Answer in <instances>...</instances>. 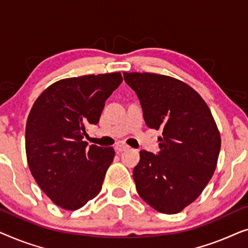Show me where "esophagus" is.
Wrapping results in <instances>:
<instances>
[{
    "mask_svg": "<svg viewBox=\"0 0 248 248\" xmlns=\"http://www.w3.org/2000/svg\"><path fill=\"white\" fill-rule=\"evenodd\" d=\"M128 148H130V147H128L127 144L123 143V142H118V143H116V145H115V147H114L115 151H116L117 154H120V152H123L125 150H127Z\"/></svg>",
    "mask_w": 248,
    "mask_h": 248,
    "instance_id": "esophagus-1",
    "label": "esophagus"
}]
</instances>
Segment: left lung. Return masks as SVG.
<instances>
[{
	"label": "left lung",
	"instance_id": "left-lung-1",
	"mask_svg": "<svg viewBox=\"0 0 248 248\" xmlns=\"http://www.w3.org/2000/svg\"><path fill=\"white\" fill-rule=\"evenodd\" d=\"M140 100L145 124L162 130L158 155L140 151L134 167L137 191L151 208L174 215L194 202L211 179L221 139L208 105L175 78L123 73Z\"/></svg>",
	"mask_w": 248,
	"mask_h": 248
}]
</instances>
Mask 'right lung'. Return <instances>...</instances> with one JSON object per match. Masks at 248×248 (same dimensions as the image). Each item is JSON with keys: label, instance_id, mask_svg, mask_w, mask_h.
<instances>
[{"label": "right lung", "instance_id": "obj_1", "mask_svg": "<svg viewBox=\"0 0 248 248\" xmlns=\"http://www.w3.org/2000/svg\"><path fill=\"white\" fill-rule=\"evenodd\" d=\"M123 81L120 72L57 81L42 93L26 125V154L43 192L74 211L99 194L115 157L111 147H88L89 124L99 122L105 101Z\"/></svg>", "mask_w": 248, "mask_h": 248}]
</instances>
